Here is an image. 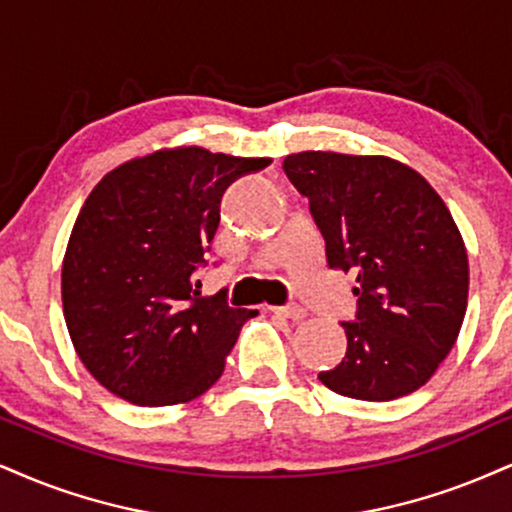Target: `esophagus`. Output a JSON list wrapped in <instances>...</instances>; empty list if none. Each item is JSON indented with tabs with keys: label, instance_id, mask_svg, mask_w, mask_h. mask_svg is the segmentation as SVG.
Returning <instances> with one entry per match:
<instances>
[{
	"label": "esophagus",
	"instance_id": "1",
	"mask_svg": "<svg viewBox=\"0 0 512 512\" xmlns=\"http://www.w3.org/2000/svg\"><path fill=\"white\" fill-rule=\"evenodd\" d=\"M275 315H282V318H289V320H304L306 318V311L301 306H275L270 308Z\"/></svg>",
	"mask_w": 512,
	"mask_h": 512
}]
</instances>
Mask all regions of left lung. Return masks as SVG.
I'll return each mask as SVG.
<instances>
[{"label":"left lung","instance_id":"obj_1","mask_svg":"<svg viewBox=\"0 0 512 512\" xmlns=\"http://www.w3.org/2000/svg\"><path fill=\"white\" fill-rule=\"evenodd\" d=\"M287 178L311 204L330 268L356 275L346 356L320 372L349 399L391 401L420 389L456 344L468 308V251L430 182L387 156L301 151Z\"/></svg>","mask_w":512,"mask_h":512}]
</instances>
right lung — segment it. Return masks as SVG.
Instances as JSON below:
<instances>
[{"label": "right lung", "instance_id": "1", "mask_svg": "<svg viewBox=\"0 0 512 512\" xmlns=\"http://www.w3.org/2000/svg\"><path fill=\"white\" fill-rule=\"evenodd\" d=\"M270 159L163 149L106 173L80 208L61 268L68 334L111 394L137 406L197 399L256 311L201 296L220 199Z\"/></svg>", "mask_w": 512, "mask_h": 512}]
</instances>
